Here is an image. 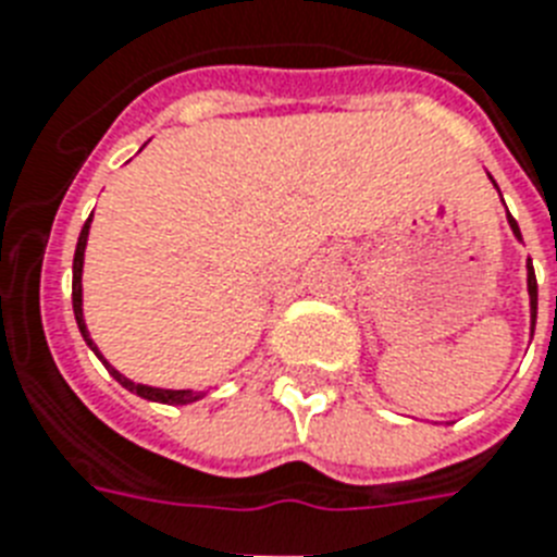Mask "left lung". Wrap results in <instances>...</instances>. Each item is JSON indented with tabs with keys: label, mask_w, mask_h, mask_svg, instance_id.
I'll use <instances>...</instances> for the list:
<instances>
[{
	"label": "left lung",
	"mask_w": 557,
	"mask_h": 557,
	"mask_svg": "<svg viewBox=\"0 0 557 557\" xmlns=\"http://www.w3.org/2000/svg\"><path fill=\"white\" fill-rule=\"evenodd\" d=\"M492 180V176H490ZM495 183V180H492ZM498 188V185H495ZM506 220H509V228L518 239H521V228L515 223V216L506 211ZM527 292H529V323H532V332H535V320H537V280H535V269H532V260L527 263Z\"/></svg>",
	"instance_id": "left-lung-1"
}]
</instances>
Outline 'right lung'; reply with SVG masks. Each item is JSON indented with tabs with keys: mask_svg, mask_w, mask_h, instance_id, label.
<instances>
[{
	"mask_svg": "<svg viewBox=\"0 0 557 557\" xmlns=\"http://www.w3.org/2000/svg\"><path fill=\"white\" fill-rule=\"evenodd\" d=\"M90 220H94V214L85 220L83 232H79V239H76L74 283H71V288H74V294H71V300H74V318H76V325H79V332H83V341L88 343V349L94 351L99 360H102V366L108 369V374H111V377H114L122 388L134 392V395L146 397V400H153V404H169V406H188V404H194V400H202L208 392H194V388H160V386H146V383H134L131 377H125L120 369H114V366L108 363L106 355L97 349V343L90 341L88 323H85V311H83V269H85V246H88V234H90Z\"/></svg>",
	"mask_w": 557,
	"mask_h": 557,
	"instance_id": "right-lung-1",
	"label": "right lung"
}]
</instances>
